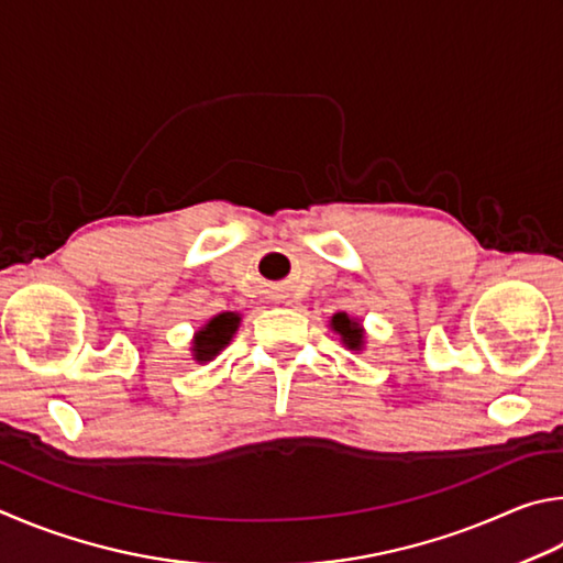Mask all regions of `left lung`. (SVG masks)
<instances>
[{
	"label": "left lung",
	"mask_w": 563,
	"mask_h": 563,
	"mask_svg": "<svg viewBox=\"0 0 563 563\" xmlns=\"http://www.w3.org/2000/svg\"><path fill=\"white\" fill-rule=\"evenodd\" d=\"M331 327H333V331L341 333V339H343V343H346L349 349H356V351L361 349L363 331H361V327H358V321L349 319L346 313H336V317L331 319Z\"/></svg>",
	"instance_id": "8db88e82"
}]
</instances>
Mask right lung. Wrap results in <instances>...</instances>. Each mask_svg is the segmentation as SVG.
<instances>
[{"mask_svg":"<svg viewBox=\"0 0 563 563\" xmlns=\"http://www.w3.org/2000/svg\"><path fill=\"white\" fill-rule=\"evenodd\" d=\"M236 327H240V317H236V313H232V311L217 313L214 319L207 321L205 327L197 331L195 343H192L195 358L197 361H212L217 353H220L227 346V343H230Z\"/></svg>","mask_w":563,"mask_h":563,"instance_id":"right-lung-1","label":"right lung"}]
</instances>
